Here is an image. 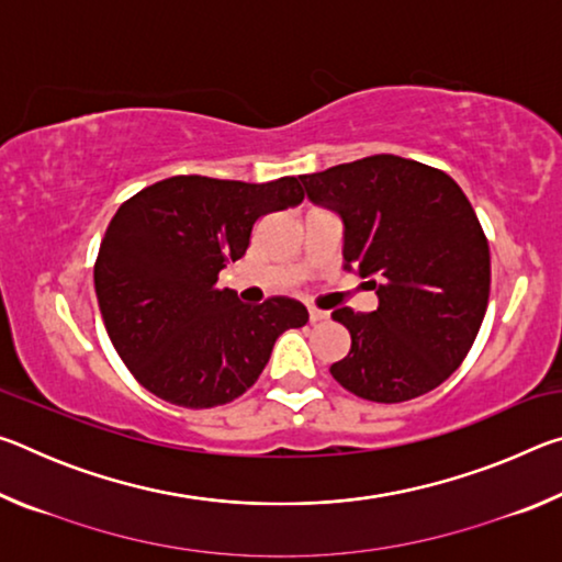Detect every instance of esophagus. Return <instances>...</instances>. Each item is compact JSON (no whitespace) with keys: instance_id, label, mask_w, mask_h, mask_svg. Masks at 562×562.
Instances as JSON below:
<instances>
[{"instance_id":"obj_1","label":"esophagus","mask_w":562,"mask_h":562,"mask_svg":"<svg viewBox=\"0 0 562 562\" xmlns=\"http://www.w3.org/2000/svg\"><path fill=\"white\" fill-rule=\"evenodd\" d=\"M329 317V312H325V310H315V307H310V322L312 325H315V322H322V319H327Z\"/></svg>"}]
</instances>
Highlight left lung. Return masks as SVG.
<instances>
[{
  "instance_id": "8db88e82",
  "label": "left lung",
  "mask_w": 562,
  "mask_h": 562,
  "mask_svg": "<svg viewBox=\"0 0 562 562\" xmlns=\"http://www.w3.org/2000/svg\"><path fill=\"white\" fill-rule=\"evenodd\" d=\"M300 180L339 213L345 270L379 297L369 315L331 312L351 337L331 376L379 404L431 392L469 355L488 307L491 252L469 198L443 170L392 154Z\"/></svg>"
}]
</instances>
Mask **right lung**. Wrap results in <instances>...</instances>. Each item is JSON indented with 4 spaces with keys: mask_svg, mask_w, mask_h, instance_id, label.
Masks as SVG:
<instances>
[{
    "mask_svg": "<svg viewBox=\"0 0 562 562\" xmlns=\"http://www.w3.org/2000/svg\"><path fill=\"white\" fill-rule=\"evenodd\" d=\"M302 198L292 176L270 183L173 176L119 207L93 288L111 345L150 394L186 408L233 402L258 382L282 331L307 325L297 300L250 307L215 288L217 272L245 255L255 223Z\"/></svg>",
    "mask_w": 562,
    "mask_h": 562,
    "instance_id": "1",
    "label": "right lung"
}]
</instances>
